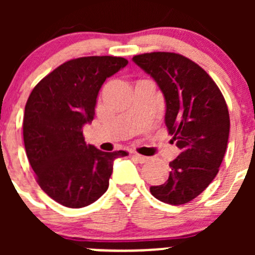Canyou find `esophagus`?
<instances>
[{
  "label": "esophagus",
  "mask_w": 255,
  "mask_h": 255,
  "mask_svg": "<svg viewBox=\"0 0 255 255\" xmlns=\"http://www.w3.org/2000/svg\"><path fill=\"white\" fill-rule=\"evenodd\" d=\"M133 158H134L135 160L139 161V163H146V161L149 160L148 156H144L142 154H138V153H133Z\"/></svg>",
  "instance_id": "34e87169"
}]
</instances>
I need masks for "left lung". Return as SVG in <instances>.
Listing matches in <instances>:
<instances>
[{
	"instance_id": "1",
	"label": "left lung",
	"mask_w": 255,
	"mask_h": 255,
	"mask_svg": "<svg viewBox=\"0 0 255 255\" xmlns=\"http://www.w3.org/2000/svg\"><path fill=\"white\" fill-rule=\"evenodd\" d=\"M133 61L158 84L165 99V125L180 154L165 184L150 194L169 205L187 204L220 170L230 135V113L222 92L206 71L186 56L154 51Z\"/></svg>"
}]
</instances>
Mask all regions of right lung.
Segmentation results:
<instances>
[{
    "instance_id": "right-lung-1",
    "label": "right lung",
    "mask_w": 255,
    "mask_h": 255,
    "mask_svg": "<svg viewBox=\"0 0 255 255\" xmlns=\"http://www.w3.org/2000/svg\"><path fill=\"white\" fill-rule=\"evenodd\" d=\"M128 60L120 56L73 59L48 74L30 92L23 117V139L40 189L63 206L85 207L109 189L113 160L127 151L106 153L87 145L82 127L95 117L105 80Z\"/></svg>"
}]
</instances>
